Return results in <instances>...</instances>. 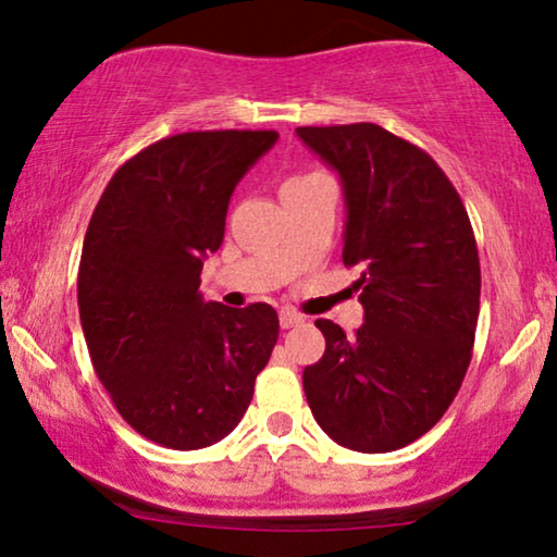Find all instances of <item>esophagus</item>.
Listing matches in <instances>:
<instances>
[{
    "label": "esophagus",
    "mask_w": 557,
    "mask_h": 557,
    "mask_svg": "<svg viewBox=\"0 0 557 557\" xmlns=\"http://www.w3.org/2000/svg\"><path fill=\"white\" fill-rule=\"evenodd\" d=\"M278 322H281V326H284V330H292V326H299L304 322V317L294 309H281Z\"/></svg>",
    "instance_id": "esophagus-1"
}]
</instances>
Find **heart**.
Returning <instances> with one entry per match:
<instances>
[{"label":"heart","mask_w":557,"mask_h":557,"mask_svg":"<svg viewBox=\"0 0 557 557\" xmlns=\"http://www.w3.org/2000/svg\"><path fill=\"white\" fill-rule=\"evenodd\" d=\"M307 177H311V174H299V177H292V180H286V182H299V180H307Z\"/></svg>","instance_id":"heart-1"}]
</instances>
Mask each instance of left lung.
I'll return each instance as SVG.
<instances>
[{
    "mask_svg": "<svg viewBox=\"0 0 557 557\" xmlns=\"http://www.w3.org/2000/svg\"><path fill=\"white\" fill-rule=\"evenodd\" d=\"M339 174L345 265H360L364 324L317 319L322 360L304 368L317 423L339 446L385 454L441 421L471 362L482 271L467 208L444 170L377 124L299 126Z\"/></svg>",
    "mask_w": 557,
    "mask_h": 557,
    "instance_id": "left-lung-1",
    "label": "left lung"
}]
</instances>
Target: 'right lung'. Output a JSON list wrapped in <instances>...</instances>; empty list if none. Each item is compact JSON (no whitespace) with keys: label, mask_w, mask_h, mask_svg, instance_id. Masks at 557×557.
Wrapping results in <instances>:
<instances>
[{"label":"right lung","mask_w":557,"mask_h":557,"mask_svg":"<svg viewBox=\"0 0 557 557\" xmlns=\"http://www.w3.org/2000/svg\"><path fill=\"white\" fill-rule=\"evenodd\" d=\"M276 132H187L121 164L90 218L78 309L94 370L144 438L193 451L225 438L278 339L269 304L205 301L200 273L231 195Z\"/></svg>","instance_id":"right-lung-1"}]
</instances>
